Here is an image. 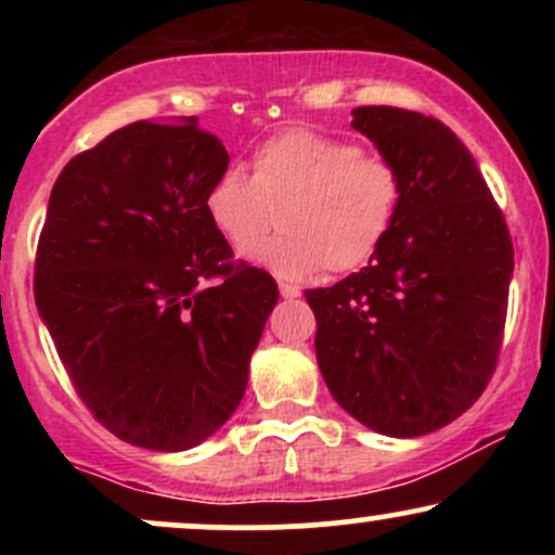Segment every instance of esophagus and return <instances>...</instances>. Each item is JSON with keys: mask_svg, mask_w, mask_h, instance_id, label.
<instances>
[{"mask_svg": "<svg viewBox=\"0 0 555 555\" xmlns=\"http://www.w3.org/2000/svg\"><path fill=\"white\" fill-rule=\"evenodd\" d=\"M279 292H282V297H286V299L299 297V286L292 282H279Z\"/></svg>", "mask_w": 555, "mask_h": 555, "instance_id": "1", "label": "esophagus"}]
</instances>
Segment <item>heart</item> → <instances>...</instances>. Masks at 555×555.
I'll return each instance as SVG.
<instances>
[{"label": "heart", "mask_w": 555, "mask_h": 555, "mask_svg": "<svg viewBox=\"0 0 555 555\" xmlns=\"http://www.w3.org/2000/svg\"><path fill=\"white\" fill-rule=\"evenodd\" d=\"M404 182L391 158L310 127L260 143L250 177L229 167L203 195V211L234 250L255 244L280 211L283 232L245 256L282 279L362 269L399 219Z\"/></svg>", "instance_id": "b5f03b06"}]
</instances>
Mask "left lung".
I'll list each match as a JSON object with an SVG mask.
<instances>
[{"instance_id":"1","label":"left lung","mask_w":555,"mask_h":555,"mask_svg":"<svg viewBox=\"0 0 555 555\" xmlns=\"http://www.w3.org/2000/svg\"><path fill=\"white\" fill-rule=\"evenodd\" d=\"M352 127L401 171L399 219L365 269L305 292L344 410L384 436L443 428L499 365L514 245L473 154L433 117L358 106Z\"/></svg>"}]
</instances>
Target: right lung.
<instances>
[{
    "label": "right lung",
    "mask_w": 555,
    "mask_h": 555,
    "mask_svg": "<svg viewBox=\"0 0 555 555\" xmlns=\"http://www.w3.org/2000/svg\"><path fill=\"white\" fill-rule=\"evenodd\" d=\"M229 154L195 117L140 119L56 177L34 292L91 415L154 451L193 449L237 410L279 299L203 211Z\"/></svg>",
    "instance_id": "right-lung-1"
}]
</instances>
